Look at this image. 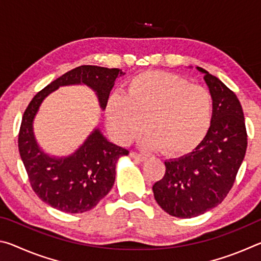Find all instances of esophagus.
I'll list each match as a JSON object with an SVG mask.
<instances>
[{"mask_svg": "<svg viewBox=\"0 0 261 261\" xmlns=\"http://www.w3.org/2000/svg\"><path fill=\"white\" fill-rule=\"evenodd\" d=\"M130 156L132 159H136V160H138V161H145L147 159V156L144 155V154H139V153H136V152H131Z\"/></svg>", "mask_w": 261, "mask_h": 261, "instance_id": "1", "label": "esophagus"}]
</instances>
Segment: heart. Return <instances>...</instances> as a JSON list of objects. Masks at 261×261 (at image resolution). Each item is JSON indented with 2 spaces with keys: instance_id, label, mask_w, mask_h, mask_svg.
I'll list each match as a JSON object with an SVG mask.
<instances>
[{
  "instance_id": "b5f03b06",
  "label": "heart",
  "mask_w": 261,
  "mask_h": 261,
  "mask_svg": "<svg viewBox=\"0 0 261 261\" xmlns=\"http://www.w3.org/2000/svg\"><path fill=\"white\" fill-rule=\"evenodd\" d=\"M208 90L191 85L178 74L146 71L127 84L125 94L114 93L106 107L109 131L121 144H129L144 129V146L179 155L196 148L213 118Z\"/></svg>"
}]
</instances>
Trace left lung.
<instances>
[{"label": "left lung", "mask_w": 261, "mask_h": 261, "mask_svg": "<svg viewBox=\"0 0 261 261\" xmlns=\"http://www.w3.org/2000/svg\"><path fill=\"white\" fill-rule=\"evenodd\" d=\"M213 98V118L204 140L191 153L165 161L166 173L153 185L161 208L180 219L196 218L223 201L244 160L247 135L240 100L202 68Z\"/></svg>", "instance_id": "obj_1"}]
</instances>
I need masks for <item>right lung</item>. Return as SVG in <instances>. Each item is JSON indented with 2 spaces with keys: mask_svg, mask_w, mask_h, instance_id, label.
Segmentation results:
<instances>
[{
  "mask_svg": "<svg viewBox=\"0 0 261 261\" xmlns=\"http://www.w3.org/2000/svg\"><path fill=\"white\" fill-rule=\"evenodd\" d=\"M123 74L125 72L120 69L81 65L51 82L26 108L18 135L19 154L33 191L54 208L65 213H83L95 207L113 188L118 159L127 155L129 151L109 141L96 127L71 155L51 156L43 152L35 139V115L51 92L69 85L92 88L103 110L115 81Z\"/></svg>",
  "mask_w": 261,
  "mask_h": 261,
  "instance_id": "add662e5",
  "label": "right lung"
}]
</instances>
